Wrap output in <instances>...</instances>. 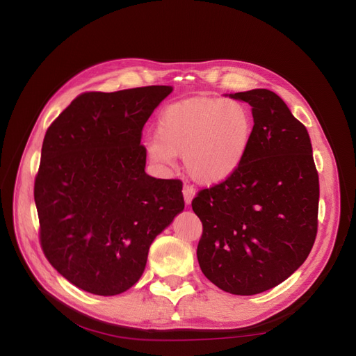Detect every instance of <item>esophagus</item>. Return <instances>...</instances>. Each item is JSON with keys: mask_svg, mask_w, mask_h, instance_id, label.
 <instances>
[{"mask_svg": "<svg viewBox=\"0 0 356 356\" xmlns=\"http://www.w3.org/2000/svg\"><path fill=\"white\" fill-rule=\"evenodd\" d=\"M182 196H184V202H186V204H190L191 203V200L195 199V196H196V191H195V188L193 187H190V186H184V188H182Z\"/></svg>", "mask_w": 356, "mask_h": 356, "instance_id": "34e87169", "label": "esophagus"}]
</instances>
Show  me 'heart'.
<instances>
[{"mask_svg":"<svg viewBox=\"0 0 356 356\" xmlns=\"http://www.w3.org/2000/svg\"><path fill=\"white\" fill-rule=\"evenodd\" d=\"M252 132L254 117L243 102L196 96L161 110L157 139L147 141L145 152L159 165H170L175 156H182L193 179L217 186L241 168Z\"/></svg>","mask_w":356,"mask_h":356,"instance_id":"b5f03b06","label":"heart"}]
</instances>
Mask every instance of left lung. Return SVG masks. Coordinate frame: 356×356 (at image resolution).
<instances>
[{
	"label": "left lung",
	"mask_w": 356,
	"mask_h": 356,
	"mask_svg": "<svg viewBox=\"0 0 356 356\" xmlns=\"http://www.w3.org/2000/svg\"><path fill=\"white\" fill-rule=\"evenodd\" d=\"M251 105L254 132L241 168L202 190L197 260L225 293H264L305 263L318 229L319 179L306 127L267 89L230 93Z\"/></svg>",
	"instance_id": "1"
}]
</instances>
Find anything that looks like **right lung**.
I'll return each mask as SVG.
<instances>
[{"mask_svg": "<svg viewBox=\"0 0 356 356\" xmlns=\"http://www.w3.org/2000/svg\"><path fill=\"white\" fill-rule=\"evenodd\" d=\"M172 86L75 98L47 129L34 199L42 251L71 284L117 296L184 209L182 182L145 174L141 132Z\"/></svg>", "mask_w": 356, "mask_h": 356, "instance_id": "right-lung-1", "label": "right lung"}]
</instances>
